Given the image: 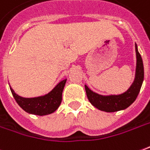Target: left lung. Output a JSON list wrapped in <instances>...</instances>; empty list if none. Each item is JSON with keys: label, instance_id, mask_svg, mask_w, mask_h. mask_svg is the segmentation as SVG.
Returning <instances> with one entry per match:
<instances>
[{"label": "left lung", "instance_id": "left-lung-1", "mask_svg": "<svg viewBox=\"0 0 150 150\" xmlns=\"http://www.w3.org/2000/svg\"><path fill=\"white\" fill-rule=\"evenodd\" d=\"M137 53V70L136 77L133 83L129 89L120 95L101 96L93 93L85 85L87 97L91 104L98 110L105 112H115L127 108L133 103L140 93L142 83L144 80V66L140 53L138 52L136 45Z\"/></svg>", "mask_w": 150, "mask_h": 150}]
</instances>
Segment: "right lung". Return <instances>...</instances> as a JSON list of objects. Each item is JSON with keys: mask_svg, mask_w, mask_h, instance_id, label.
Segmentation results:
<instances>
[{"mask_svg": "<svg viewBox=\"0 0 150 150\" xmlns=\"http://www.w3.org/2000/svg\"><path fill=\"white\" fill-rule=\"evenodd\" d=\"M67 79L61 81L50 93L42 97L24 98L19 97L10 88L16 102L23 110L29 114L36 115H46L52 114L59 107L62 102V96Z\"/></svg>", "mask_w": 150, "mask_h": 150, "instance_id": "1", "label": "right lung"}]
</instances>
